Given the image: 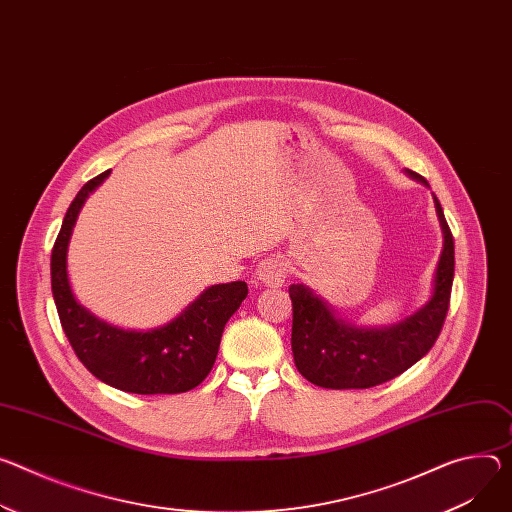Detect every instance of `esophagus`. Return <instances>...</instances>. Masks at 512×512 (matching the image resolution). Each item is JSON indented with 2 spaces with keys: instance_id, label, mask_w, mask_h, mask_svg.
I'll return each instance as SVG.
<instances>
[{
  "instance_id": "obj_1",
  "label": "esophagus",
  "mask_w": 512,
  "mask_h": 512,
  "mask_svg": "<svg viewBox=\"0 0 512 512\" xmlns=\"http://www.w3.org/2000/svg\"><path fill=\"white\" fill-rule=\"evenodd\" d=\"M257 280L267 286V288H280L284 286L286 277H288V261L280 255H273L267 257L259 263L257 267Z\"/></svg>"
}]
</instances>
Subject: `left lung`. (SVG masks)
<instances>
[{
    "instance_id": "left-lung-1",
    "label": "left lung",
    "mask_w": 512,
    "mask_h": 512,
    "mask_svg": "<svg viewBox=\"0 0 512 512\" xmlns=\"http://www.w3.org/2000/svg\"><path fill=\"white\" fill-rule=\"evenodd\" d=\"M404 173L429 188L423 175L410 169ZM433 202L443 232V249L433 275L431 298L400 322L390 327H357L308 286H290L292 353L308 382L331 390L371 388L400 376L431 351L449 310L455 267L453 237L435 194Z\"/></svg>"
}]
</instances>
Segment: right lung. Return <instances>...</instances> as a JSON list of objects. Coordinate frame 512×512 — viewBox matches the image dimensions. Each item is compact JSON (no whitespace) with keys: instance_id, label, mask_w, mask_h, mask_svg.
<instances>
[{"instance_id":"obj_1","label":"right lung","mask_w":512,"mask_h":512,"mask_svg":"<svg viewBox=\"0 0 512 512\" xmlns=\"http://www.w3.org/2000/svg\"><path fill=\"white\" fill-rule=\"evenodd\" d=\"M110 175L89 179L71 202L51 255V286L63 331L81 363L104 384L132 394H179L200 386L216 361L224 324L247 298L245 282L206 288L163 327L120 329L73 294L67 253L77 216Z\"/></svg>"}]
</instances>
